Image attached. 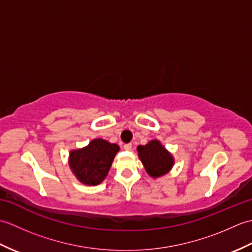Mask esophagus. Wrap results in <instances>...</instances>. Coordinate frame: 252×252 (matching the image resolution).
I'll use <instances>...</instances> for the list:
<instances>
[{"instance_id": "34e87169", "label": "esophagus", "mask_w": 252, "mask_h": 252, "mask_svg": "<svg viewBox=\"0 0 252 252\" xmlns=\"http://www.w3.org/2000/svg\"><path fill=\"white\" fill-rule=\"evenodd\" d=\"M123 148H125L126 151H131V149H132V144L131 143L125 144V146H123Z\"/></svg>"}]
</instances>
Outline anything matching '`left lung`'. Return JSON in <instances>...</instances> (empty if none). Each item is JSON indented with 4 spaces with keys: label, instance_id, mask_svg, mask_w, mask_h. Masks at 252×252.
<instances>
[{
    "label": "left lung",
    "instance_id": "1",
    "mask_svg": "<svg viewBox=\"0 0 252 252\" xmlns=\"http://www.w3.org/2000/svg\"><path fill=\"white\" fill-rule=\"evenodd\" d=\"M137 152L147 173L153 178H158L168 173L172 168V156L156 140L149 142L145 146H138Z\"/></svg>",
    "mask_w": 252,
    "mask_h": 252
}]
</instances>
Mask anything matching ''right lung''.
<instances>
[{
	"label": "right lung",
	"mask_w": 252,
	"mask_h": 252,
	"mask_svg": "<svg viewBox=\"0 0 252 252\" xmlns=\"http://www.w3.org/2000/svg\"><path fill=\"white\" fill-rule=\"evenodd\" d=\"M119 146L96 138L87 147L72 151L69 164L79 181L87 185H97L103 181L111 167Z\"/></svg>",
	"instance_id": "1"
}]
</instances>
